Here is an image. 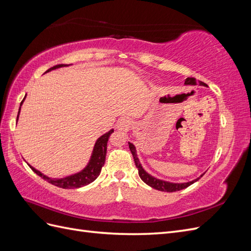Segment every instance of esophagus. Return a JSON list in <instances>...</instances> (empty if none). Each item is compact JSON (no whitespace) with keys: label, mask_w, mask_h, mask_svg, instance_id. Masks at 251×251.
I'll list each match as a JSON object with an SVG mask.
<instances>
[{"label":"esophagus","mask_w":251,"mask_h":251,"mask_svg":"<svg viewBox=\"0 0 251 251\" xmlns=\"http://www.w3.org/2000/svg\"><path fill=\"white\" fill-rule=\"evenodd\" d=\"M128 126H130V121L126 118L120 119L117 123V128L119 131H126V130H127Z\"/></svg>","instance_id":"obj_1"}]
</instances>
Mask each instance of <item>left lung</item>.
I'll return each mask as SVG.
<instances>
[{"mask_svg":"<svg viewBox=\"0 0 251 251\" xmlns=\"http://www.w3.org/2000/svg\"><path fill=\"white\" fill-rule=\"evenodd\" d=\"M198 81H197L196 78L194 77H187L184 81V85H197ZM200 85L207 87L206 83H204L202 81H199ZM128 148H130L131 153L134 157V161H135V165L136 168L138 169V174H139V177L141 178V180L144 182V183H147L148 185H150L151 187H153L155 189H158V191H161V192H168V193H173V192H177V191H181V189H184L186 187H188L189 185H192L193 183H195L196 181H198L203 175L199 178H197L193 181H189V182H185V183H172V182H168V181H163L160 179H157L153 176H151L150 174H148L146 171L143 170V168L141 166L140 162H139V159L137 157V154H136V148L133 143L128 142Z\"/></svg>","mask_w":251,"mask_h":251,"instance_id":"1","label":"left lung"}]
</instances>
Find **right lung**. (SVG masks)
<instances>
[{"instance_id":"1","label":"right lung","mask_w":251,"mask_h":251,"mask_svg":"<svg viewBox=\"0 0 251 251\" xmlns=\"http://www.w3.org/2000/svg\"><path fill=\"white\" fill-rule=\"evenodd\" d=\"M66 66H68V65H64V64L56 65L54 67L50 68V69H48L46 72L57 69V68H60V67H66ZM23 101H24V100H22L21 105H22ZM20 110H21V107L19 109V114H20ZM18 118H19V115H18ZM18 118H17V120H18ZM113 132H114V130H111L108 133H105L102 136H100V137L97 139V141L95 142L94 149H93L92 156H91V159H90L88 165L81 172H79L77 174L71 175V176H68L66 178L52 179V178L45 176L44 174H42L40 171L35 170L34 168H32V166H30V165L29 166L31 168V170L36 175H39L41 178H43L44 180H46L47 182H49V183L55 185L57 187L69 189V188H78V187H81V186L88 185V184L91 183V182H93L98 176H100L101 168L103 166L104 161H105L108 140H109L110 135Z\"/></svg>"}]
</instances>
